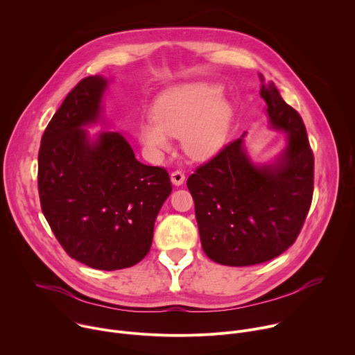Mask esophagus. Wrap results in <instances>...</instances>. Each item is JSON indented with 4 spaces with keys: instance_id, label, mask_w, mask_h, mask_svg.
I'll return each instance as SVG.
<instances>
[{
    "instance_id": "obj_1",
    "label": "esophagus",
    "mask_w": 355,
    "mask_h": 355,
    "mask_svg": "<svg viewBox=\"0 0 355 355\" xmlns=\"http://www.w3.org/2000/svg\"><path fill=\"white\" fill-rule=\"evenodd\" d=\"M170 180H171V182H173L175 187H180V185L184 184L185 175H184V173H181V171H174V173H171Z\"/></svg>"
}]
</instances>
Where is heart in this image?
<instances>
[{"instance_id": "obj_1", "label": "heart", "mask_w": 355, "mask_h": 355, "mask_svg": "<svg viewBox=\"0 0 355 355\" xmlns=\"http://www.w3.org/2000/svg\"><path fill=\"white\" fill-rule=\"evenodd\" d=\"M233 119L230 101L212 83H185L163 91L153 105V118L139 125V139L151 160L159 162L181 137L193 160L214 157L227 140Z\"/></svg>"}]
</instances>
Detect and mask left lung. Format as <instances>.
I'll return each mask as SVG.
<instances>
[{
  "instance_id": "obj_1",
  "label": "left lung",
  "mask_w": 355,
  "mask_h": 355,
  "mask_svg": "<svg viewBox=\"0 0 355 355\" xmlns=\"http://www.w3.org/2000/svg\"><path fill=\"white\" fill-rule=\"evenodd\" d=\"M270 128L285 133L279 153L251 159L245 132L188 181L200 244L215 263L247 267L270 261L293 244L311 208L313 155L299 114L260 74Z\"/></svg>"
}]
</instances>
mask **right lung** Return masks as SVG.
Here are the masks:
<instances>
[{
    "label": "right lung",
    "mask_w": 355,
    "mask_h": 355,
    "mask_svg": "<svg viewBox=\"0 0 355 355\" xmlns=\"http://www.w3.org/2000/svg\"><path fill=\"white\" fill-rule=\"evenodd\" d=\"M112 78L81 80L49 122L39 150L43 215L67 254L95 270L141 261L156 218L171 193L168 173L136 160L125 132L87 129L103 123Z\"/></svg>",
    "instance_id": "add662e5"
}]
</instances>
